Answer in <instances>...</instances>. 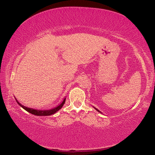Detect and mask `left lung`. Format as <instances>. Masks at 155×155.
Here are the masks:
<instances>
[{
    "label": "left lung",
    "mask_w": 155,
    "mask_h": 155,
    "mask_svg": "<svg viewBox=\"0 0 155 155\" xmlns=\"http://www.w3.org/2000/svg\"><path fill=\"white\" fill-rule=\"evenodd\" d=\"M94 109H95L96 110V111H98V112H100V113H101V114H102V112H101V111H99V110H98V109H96V108H95V107H94Z\"/></svg>",
    "instance_id": "obj_1"
}]
</instances>
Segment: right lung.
<instances>
[{
	"mask_svg": "<svg viewBox=\"0 0 155 155\" xmlns=\"http://www.w3.org/2000/svg\"><path fill=\"white\" fill-rule=\"evenodd\" d=\"M15 99L18 103V104H19V105L21 107H22V108L24 109L25 110H26L27 111L29 112L30 114L35 115H38V116H46V115H51L52 114H55V113L58 111L59 109H61L62 108V107L64 106V104H65V99H66V98H65L64 99V101H62V103H60L59 105H57V107H54V108H52L51 109H48V110H38V109L29 108V107H25L24 105H22V104H20L19 102L17 101L16 98H15Z\"/></svg>",
	"mask_w": 155,
	"mask_h": 155,
	"instance_id": "right-lung-1",
	"label": "right lung"
}]
</instances>
